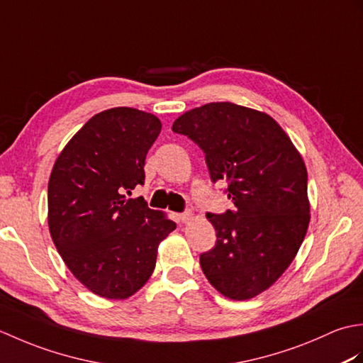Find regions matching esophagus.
Listing matches in <instances>:
<instances>
[{"mask_svg": "<svg viewBox=\"0 0 363 363\" xmlns=\"http://www.w3.org/2000/svg\"><path fill=\"white\" fill-rule=\"evenodd\" d=\"M177 217H179V220L182 223H189L191 218H194V213H191L190 211H187V212H184V213H179V215H177Z\"/></svg>", "mask_w": 363, "mask_h": 363, "instance_id": "34e87169", "label": "esophagus"}]
</instances>
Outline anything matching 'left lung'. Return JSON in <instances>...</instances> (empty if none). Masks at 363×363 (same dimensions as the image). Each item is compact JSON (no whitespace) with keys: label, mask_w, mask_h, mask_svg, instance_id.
I'll return each instance as SVG.
<instances>
[{"label":"left lung","mask_w":363,"mask_h":363,"mask_svg":"<svg viewBox=\"0 0 363 363\" xmlns=\"http://www.w3.org/2000/svg\"><path fill=\"white\" fill-rule=\"evenodd\" d=\"M206 154L211 179L229 181L234 211L207 213L217 243L199 256L223 296L245 301L279 279L311 223L307 168L273 117L234 103L195 107L173 123Z\"/></svg>","instance_id":"1"}]
</instances>
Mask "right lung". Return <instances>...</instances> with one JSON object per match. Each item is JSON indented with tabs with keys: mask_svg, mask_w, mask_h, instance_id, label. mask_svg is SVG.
Segmentation results:
<instances>
[{
	"mask_svg": "<svg viewBox=\"0 0 363 363\" xmlns=\"http://www.w3.org/2000/svg\"><path fill=\"white\" fill-rule=\"evenodd\" d=\"M156 115L112 107L94 115L54 162L48 182V228L68 269L107 299L140 290L156 267L160 242L176 229L142 196L145 159L160 134Z\"/></svg>",
	"mask_w": 363,
	"mask_h": 363,
	"instance_id": "obj_1",
	"label": "right lung"
}]
</instances>
